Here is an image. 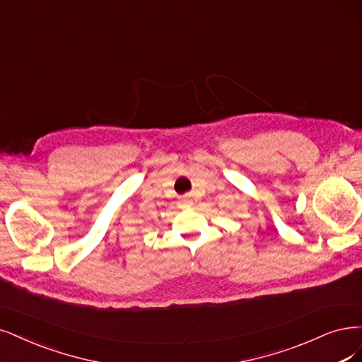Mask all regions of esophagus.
Listing matches in <instances>:
<instances>
[{"instance_id": "obj_1", "label": "esophagus", "mask_w": 362, "mask_h": 362, "mask_svg": "<svg viewBox=\"0 0 362 362\" xmlns=\"http://www.w3.org/2000/svg\"><path fill=\"white\" fill-rule=\"evenodd\" d=\"M182 199H183V202H185V203H188V202H189V197H188V195H185V197H183Z\"/></svg>"}]
</instances>
